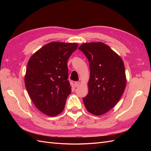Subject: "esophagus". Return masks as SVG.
<instances>
[{
  "instance_id": "1",
  "label": "esophagus",
  "mask_w": 151,
  "mask_h": 151,
  "mask_svg": "<svg viewBox=\"0 0 151 151\" xmlns=\"http://www.w3.org/2000/svg\"><path fill=\"white\" fill-rule=\"evenodd\" d=\"M80 84H81L80 82H78V81H76L74 83V85L76 86V88H77V87H79L80 86Z\"/></svg>"
}]
</instances>
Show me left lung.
Segmentation results:
<instances>
[{
    "mask_svg": "<svg viewBox=\"0 0 151 151\" xmlns=\"http://www.w3.org/2000/svg\"><path fill=\"white\" fill-rule=\"evenodd\" d=\"M90 67L88 94L83 98L89 113L101 115L113 108L126 87L124 63L122 58L102 42L86 43L79 47Z\"/></svg>",
    "mask_w": 151,
    "mask_h": 151,
    "instance_id": "1",
    "label": "left lung"
}]
</instances>
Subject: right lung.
<instances>
[{
  "instance_id": "obj_1",
  "label": "right lung",
  "mask_w": 151,
  "mask_h": 151,
  "mask_svg": "<svg viewBox=\"0 0 151 151\" xmlns=\"http://www.w3.org/2000/svg\"><path fill=\"white\" fill-rule=\"evenodd\" d=\"M76 43L51 42L31 57L24 83L35 106L50 116L60 114L71 93L67 60L77 48Z\"/></svg>"
}]
</instances>
